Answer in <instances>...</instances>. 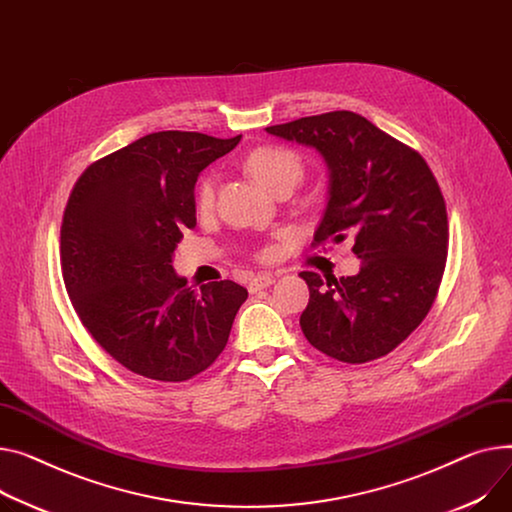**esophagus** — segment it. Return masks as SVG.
<instances>
[{"label":"esophagus","mask_w":512,"mask_h":512,"mask_svg":"<svg viewBox=\"0 0 512 512\" xmlns=\"http://www.w3.org/2000/svg\"><path fill=\"white\" fill-rule=\"evenodd\" d=\"M276 282V276H271V274H257V276H253L251 280H249V292L251 294H255V292H259V290H263V288H269L271 284Z\"/></svg>","instance_id":"1"}]
</instances>
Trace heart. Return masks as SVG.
Masks as SVG:
<instances>
[{
	"mask_svg": "<svg viewBox=\"0 0 512 512\" xmlns=\"http://www.w3.org/2000/svg\"><path fill=\"white\" fill-rule=\"evenodd\" d=\"M249 173L269 191H276L282 185H296L302 177V162L296 152L278 146L257 148L247 158ZM216 181L214 177H206L197 189V208L210 210L214 203Z\"/></svg>",
	"mask_w": 512,
	"mask_h": 512,
	"instance_id": "obj_1",
	"label": "heart"
}]
</instances>
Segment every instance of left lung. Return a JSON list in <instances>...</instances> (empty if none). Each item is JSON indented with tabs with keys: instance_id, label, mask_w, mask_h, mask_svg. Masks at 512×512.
Returning <instances> with one entry per match:
<instances>
[{
	"instance_id": "left-lung-1",
	"label": "left lung",
	"mask_w": 512,
	"mask_h": 512,
	"mask_svg": "<svg viewBox=\"0 0 512 512\" xmlns=\"http://www.w3.org/2000/svg\"><path fill=\"white\" fill-rule=\"evenodd\" d=\"M315 148L329 173L315 245L342 243L362 261L356 276L302 271L311 298L300 327L311 346L348 364L395 350L428 315L445 271L449 224L426 160L352 111L265 127Z\"/></svg>"
}]
</instances>
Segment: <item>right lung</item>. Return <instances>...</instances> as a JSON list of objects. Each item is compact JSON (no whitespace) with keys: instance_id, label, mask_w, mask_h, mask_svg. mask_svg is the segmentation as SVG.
Returning a JSON list of instances; mask_svg holds the SVG:
<instances>
[{"instance_id":"obj_1","label":"right lung","mask_w":512,"mask_h":512,"mask_svg":"<svg viewBox=\"0 0 512 512\" xmlns=\"http://www.w3.org/2000/svg\"><path fill=\"white\" fill-rule=\"evenodd\" d=\"M230 140L158 131L100 158L78 179L61 224V274L82 325L119 364L181 383L224 350L247 288L232 280L191 290L173 255L195 226L199 173Z\"/></svg>"}]
</instances>
